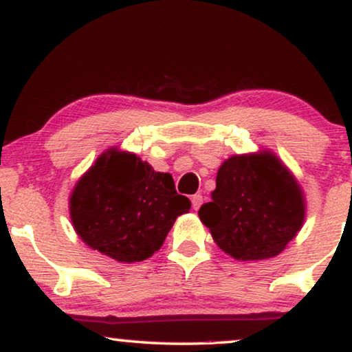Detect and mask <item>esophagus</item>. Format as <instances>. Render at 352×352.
I'll return each instance as SVG.
<instances>
[{"label":"esophagus","mask_w":352,"mask_h":352,"mask_svg":"<svg viewBox=\"0 0 352 352\" xmlns=\"http://www.w3.org/2000/svg\"><path fill=\"white\" fill-rule=\"evenodd\" d=\"M191 204H192V209L197 210L202 204V196L201 195H195L191 196Z\"/></svg>","instance_id":"esophagus-1"}]
</instances>
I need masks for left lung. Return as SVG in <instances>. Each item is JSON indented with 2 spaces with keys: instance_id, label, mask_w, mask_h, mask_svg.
Wrapping results in <instances>:
<instances>
[{
  "instance_id": "obj_1",
  "label": "left lung",
  "mask_w": 352,
  "mask_h": 352,
  "mask_svg": "<svg viewBox=\"0 0 352 352\" xmlns=\"http://www.w3.org/2000/svg\"><path fill=\"white\" fill-rule=\"evenodd\" d=\"M210 197L199 219L215 244L241 261L279 255L305 223V192L289 167L268 150L228 157Z\"/></svg>"
}]
</instances>
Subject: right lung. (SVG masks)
Segmentation results:
<instances>
[{"instance_id":"obj_1","label":"right lung","mask_w":352,"mask_h":352,"mask_svg":"<svg viewBox=\"0 0 352 352\" xmlns=\"http://www.w3.org/2000/svg\"><path fill=\"white\" fill-rule=\"evenodd\" d=\"M70 219L84 244L120 263L153 256L191 202L170 174L133 153L108 148L76 182Z\"/></svg>"}]
</instances>
